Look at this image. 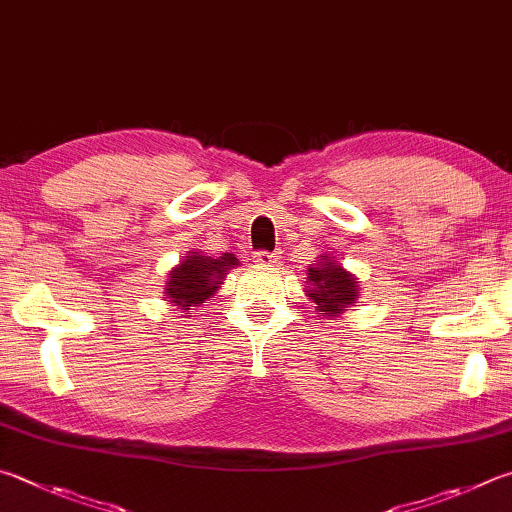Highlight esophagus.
<instances>
[{"instance_id": "obj_1", "label": "esophagus", "mask_w": 512, "mask_h": 512, "mask_svg": "<svg viewBox=\"0 0 512 512\" xmlns=\"http://www.w3.org/2000/svg\"><path fill=\"white\" fill-rule=\"evenodd\" d=\"M277 257H280V253H268V250H257V253L253 255V262L257 266H271L277 262Z\"/></svg>"}]
</instances>
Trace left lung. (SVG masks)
<instances>
[{
    "mask_svg": "<svg viewBox=\"0 0 512 512\" xmlns=\"http://www.w3.org/2000/svg\"><path fill=\"white\" fill-rule=\"evenodd\" d=\"M309 286L306 295L313 300L315 311L327 315V318H338L342 311L356 304L358 282L347 268H342L336 257L322 255L318 264L309 266Z\"/></svg>",
    "mask_w": 512,
    "mask_h": 512,
    "instance_id": "1",
    "label": "left lung"
}]
</instances>
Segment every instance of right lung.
<instances>
[{"label":"right lung","mask_w":512,"mask_h":512,"mask_svg":"<svg viewBox=\"0 0 512 512\" xmlns=\"http://www.w3.org/2000/svg\"><path fill=\"white\" fill-rule=\"evenodd\" d=\"M235 266L237 257L232 253H224V257L190 253L170 271L165 295L181 311H190V306H201L210 295H215L226 273Z\"/></svg>","instance_id":"1"}]
</instances>
